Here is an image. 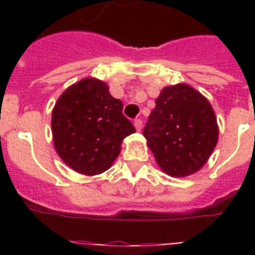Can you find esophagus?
Masks as SVG:
<instances>
[{"label": "esophagus", "mask_w": 255, "mask_h": 255, "mask_svg": "<svg viewBox=\"0 0 255 255\" xmlns=\"http://www.w3.org/2000/svg\"><path fill=\"white\" fill-rule=\"evenodd\" d=\"M133 126H135V128L137 129V131H140V129H141V127H143V120L135 119V122H133Z\"/></svg>", "instance_id": "esophagus-1"}]
</instances>
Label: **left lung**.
I'll return each instance as SVG.
<instances>
[{"instance_id":"8db88e82","label":"left lung","mask_w":255,"mask_h":255,"mask_svg":"<svg viewBox=\"0 0 255 255\" xmlns=\"http://www.w3.org/2000/svg\"><path fill=\"white\" fill-rule=\"evenodd\" d=\"M160 168L174 177L197 172L212 155L218 139L210 103L188 85L165 87L143 129Z\"/></svg>"}]
</instances>
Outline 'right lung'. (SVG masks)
<instances>
[{
    "mask_svg": "<svg viewBox=\"0 0 255 255\" xmlns=\"http://www.w3.org/2000/svg\"><path fill=\"white\" fill-rule=\"evenodd\" d=\"M55 149L79 173L99 174L119 156L120 144L136 131L123 115L122 100L106 83L87 78L66 90L51 118Z\"/></svg>",
    "mask_w": 255,
    "mask_h": 255,
    "instance_id": "1",
    "label": "right lung"
}]
</instances>
